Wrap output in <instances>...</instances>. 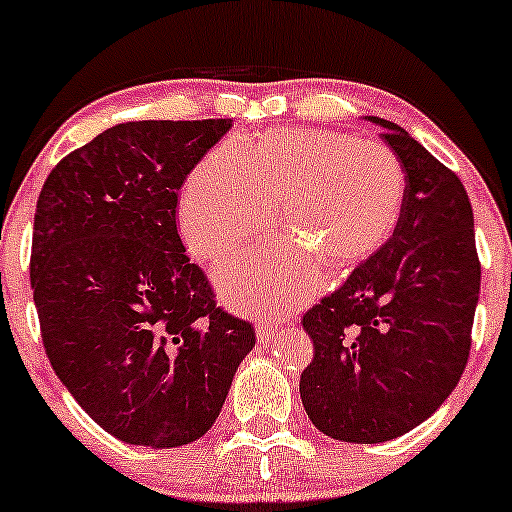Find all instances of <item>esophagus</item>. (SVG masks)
<instances>
[{"label":"esophagus","instance_id":"34e87169","mask_svg":"<svg viewBox=\"0 0 512 512\" xmlns=\"http://www.w3.org/2000/svg\"><path fill=\"white\" fill-rule=\"evenodd\" d=\"M276 333H278V323H274V321L257 323V340H260V342L274 340Z\"/></svg>","mask_w":512,"mask_h":512}]
</instances>
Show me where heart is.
<instances>
[{
	"instance_id": "b5f03b06",
	"label": "heart",
	"mask_w": 512,
	"mask_h": 512,
	"mask_svg": "<svg viewBox=\"0 0 512 512\" xmlns=\"http://www.w3.org/2000/svg\"><path fill=\"white\" fill-rule=\"evenodd\" d=\"M404 165L390 146L331 129L271 132L224 144L186 179L179 229L200 260H219L276 222L290 241L262 243L217 269L222 295L241 312L276 314L309 293L316 262L347 271L397 231Z\"/></svg>"
}]
</instances>
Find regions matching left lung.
<instances>
[{
    "label": "left lung",
    "instance_id": "8db88e82",
    "mask_svg": "<svg viewBox=\"0 0 512 512\" xmlns=\"http://www.w3.org/2000/svg\"><path fill=\"white\" fill-rule=\"evenodd\" d=\"M368 120L404 165L397 231L302 316L314 340L300 375L304 411L323 435L352 444L401 437L454 392L482 274L461 179L404 127Z\"/></svg>",
    "mask_w": 512,
    "mask_h": 512
}]
</instances>
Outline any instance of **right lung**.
<instances>
[{
  "instance_id": "add662e5",
  "label": "right lung",
  "mask_w": 512,
  "mask_h": 512,
  "mask_svg": "<svg viewBox=\"0 0 512 512\" xmlns=\"http://www.w3.org/2000/svg\"><path fill=\"white\" fill-rule=\"evenodd\" d=\"M231 122H122L66 155L40 191L30 286L44 349L120 442H196L255 347V328L217 307L177 234L181 184Z\"/></svg>"
}]
</instances>
